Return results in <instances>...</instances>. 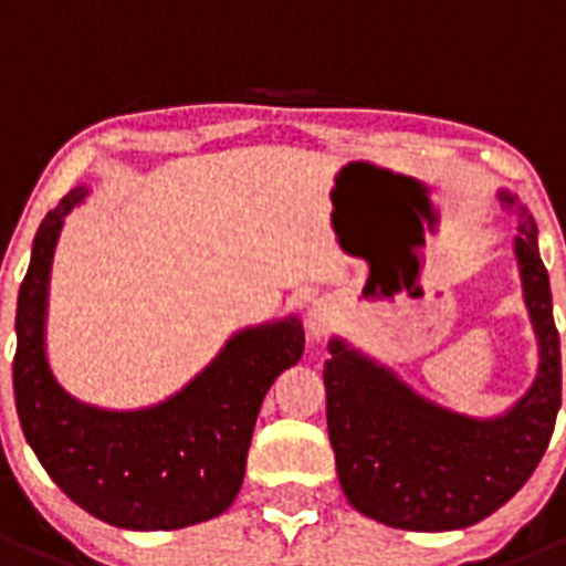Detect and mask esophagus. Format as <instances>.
<instances>
[{
    "instance_id": "1",
    "label": "esophagus",
    "mask_w": 566,
    "mask_h": 566,
    "mask_svg": "<svg viewBox=\"0 0 566 566\" xmlns=\"http://www.w3.org/2000/svg\"><path fill=\"white\" fill-rule=\"evenodd\" d=\"M328 319H332V306L323 303V300H317V303L308 308V332H312V337H319V334L326 332Z\"/></svg>"
}]
</instances>
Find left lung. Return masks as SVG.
Here are the masks:
<instances>
[{
  "label": "left lung",
  "mask_w": 566,
  "mask_h": 566,
  "mask_svg": "<svg viewBox=\"0 0 566 566\" xmlns=\"http://www.w3.org/2000/svg\"><path fill=\"white\" fill-rule=\"evenodd\" d=\"M516 260L538 339V374L507 413L473 419L419 397L391 368L334 337L326 359V417L345 499L388 527L442 533L496 513L524 488L547 451L562 408V345L538 229L516 195Z\"/></svg>",
  "instance_id": "left-lung-1"
}]
</instances>
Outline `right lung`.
I'll return each instance as SVG.
<instances>
[{"label":"right lung","mask_w":566,"mask_h":566,"mask_svg":"<svg viewBox=\"0 0 566 566\" xmlns=\"http://www.w3.org/2000/svg\"><path fill=\"white\" fill-rule=\"evenodd\" d=\"M87 189L44 214L19 286L13 391L30 448L50 479L90 516L124 530H178L234 502L263 397L303 357L297 317L232 334L175 397L142 411H104L56 382L44 354L50 263L64 214Z\"/></svg>","instance_id":"add662e5"}]
</instances>
